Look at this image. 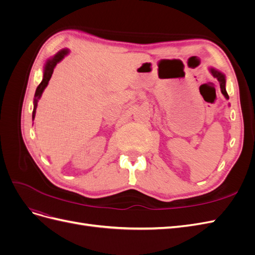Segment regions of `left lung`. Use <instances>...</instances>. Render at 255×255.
<instances>
[{"mask_svg":"<svg viewBox=\"0 0 255 255\" xmlns=\"http://www.w3.org/2000/svg\"><path fill=\"white\" fill-rule=\"evenodd\" d=\"M210 71L213 74L214 78L218 80V82L220 84V89H221L222 95L226 97V99H229V95H228V92L226 90V76H225V74H222L220 71L216 70V69H214V68H211Z\"/></svg>","mask_w":255,"mask_h":255,"instance_id":"1","label":"left lung"}]
</instances>
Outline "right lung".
Segmentation results:
<instances>
[{"label": "right lung", "mask_w": 255, "mask_h": 255, "mask_svg": "<svg viewBox=\"0 0 255 255\" xmlns=\"http://www.w3.org/2000/svg\"><path fill=\"white\" fill-rule=\"evenodd\" d=\"M69 53V50L67 49H64L59 51L58 53H56L55 55H54L52 58L48 59L47 64H45L44 66V70H43V79L41 81V83L39 84V86L37 87L36 89V92H35V99H34V110H33V120L35 118V114H36V109H37V102L38 100L40 99L42 92L44 90V88L48 86L49 84V81L51 79V76L53 74V71H54V68H55V66L59 63V61L63 59L67 54Z\"/></svg>", "instance_id": "right-lung-1"}]
</instances>
